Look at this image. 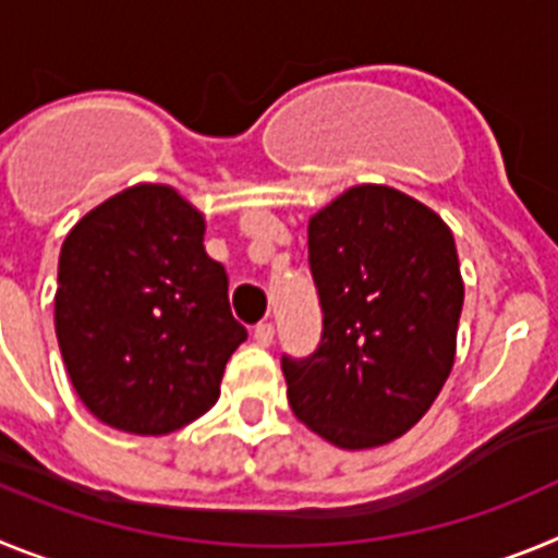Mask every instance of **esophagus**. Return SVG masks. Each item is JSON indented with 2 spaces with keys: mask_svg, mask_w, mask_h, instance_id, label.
<instances>
[{
  "mask_svg": "<svg viewBox=\"0 0 558 558\" xmlns=\"http://www.w3.org/2000/svg\"><path fill=\"white\" fill-rule=\"evenodd\" d=\"M254 340L259 343V347H270V343H274V324H268V322L256 324Z\"/></svg>",
  "mask_w": 558,
  "mask_h": 558,
  "instance_id": "obj_1",
  "label": "esophagus"
}]
</instances>
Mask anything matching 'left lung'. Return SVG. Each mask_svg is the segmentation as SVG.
<instances>
[{
  "mask_svg": "<svg viewBox=\"0 0 558 558\" xmlns=\"http://www.w3.org/2000/svg\"><path fill=\"white\" fill-rule=\"evenodd\" d=\"M307 248L324 329L313 354H282L288 402L335 447L386 445L430 411L456 360L452 231L405 192L363 184L310 218Z\"/></svg>",
  "mask_w": 558,
  "mask_h": 558,
  "instance_id": "8db88e82",
  "label": "left lung"
}]
</instances>
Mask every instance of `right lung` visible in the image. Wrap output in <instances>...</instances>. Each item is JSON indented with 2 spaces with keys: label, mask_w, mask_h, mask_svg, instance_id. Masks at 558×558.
I'll return each instance as SVG.
<instances>
[{
  "label": "right lung",
  "mask_w": 558,
  "mask_h": 558,
  "mask_svg": "<svg viewBox=\"0 0 558 558\" xmlns=\"http://www.w3.org/2000/svg\"><path fill=\"white\" fill-rule=\"evenodd\" d=\"M204 229V215L172 186L140 184L63 240L58 347L83 405L117 430L165 436L204 416L248 338Z\"/></svg>",
  "instance_id": "obj_1"
}]
</instances>
